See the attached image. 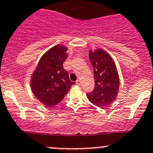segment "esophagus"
Masks as SVG:
<instances>
[{
	"label": "esophagus",
	"mask_w": 153,
	"mask_h": 153,
	"mask_svg": "<svg viewBox=\"0 0 153 153\" xmlns=\"http://www.w3.org/2000/svg\"><path fill=\"white\" fill-rule=\"evenodd\" d=\"M76 84H77V85H78V86H80V85L81 84V81H80V80H77V81H76Z\"/></svg>",
	"instance_id": "esophagus-1"
}]
</instances>
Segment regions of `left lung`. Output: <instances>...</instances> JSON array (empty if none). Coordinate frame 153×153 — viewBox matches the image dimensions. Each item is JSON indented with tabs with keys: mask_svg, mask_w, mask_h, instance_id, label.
Instances as JSON below:
<instances>
[{
	"mask_svg": "<svg viewBox=\"0 0 153 153\" xmlns=\"http://www.w3.org/2000/svg\"><path fill=\"white\" fill-rule=\"evenodd\" d=\"M89 57L94 70L95 87L86 96L91 103L98 107L111 105L117 98L120 88V78L114 62L101 48L94 51L90 50Z\"/></svg>",
	"mask_w": 153,
	"mask_h": 153,
	"instance_id": "8db88e82",
	"label": "left lung"
}]
</instances>
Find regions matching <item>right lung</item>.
Here are the masks:
<instances>
[{
    "instance_id": "right-lung-1",
    "label": "right lung",
    "mask_w": 153,
    "mask_h": 153,
    "mask_svg": "<svg viewBox=\"0 0 153 153\" xmlns=\"http://www.w3.org/2000/svg\"><path fill=\"white\" fill-rule=\"evenodd\" d=\"M67 48L62 45L48 50L40 59L33 72L30 87L39 101L47 107L57 105L64 99L74 82L63 68L67 57Z\"/></svg>"
}]
</instances>
